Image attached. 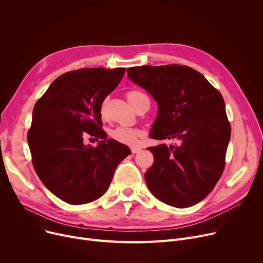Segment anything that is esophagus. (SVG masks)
Wrapping results in <instances>:
<instances>
[{
	"instance_id": "obj_1",
	"label": "esophagus",
	"mask_w": 263,
	"mask_h": 263,
	"mask_svg": "<svg viewBox=\"0 0 263 263\" xmlns=\"http://www.w3.org/2000/svg\"><path fill=\"white\" fill-rule=\"evenodd\" d=\"M142 149L141 148H139V147H133L132 149H131V151H132V154H137V153H140Z\"/></svg>"
}]
</instances>
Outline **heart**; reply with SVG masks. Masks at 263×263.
Masks as SVG:
<instances>
[{
    "instance_id": "1",
    "label": "heart",
    "mask_w": 263,
    "mask_h": 263,
    "mask_svg": "<svg viewBox=\"0 0 263 263\" xmlns=\"http://www.w3.org/2000/svg\"><path fill=\"white\" fill-rule=\"evenodd\" d=\"M127 99L129 103L134 107L135 104L141 101L142 99H148V97L140 91V90H129L126 95ZM100 116L104 118L105 112H106V101H102L100 104ZM108 135L110 136V139L116 141L117 143L123 144V145H128V146H135L139 139L144 135L143 130L139 128H129V127H116L110 129L108 131Z\"/></svg>"
}]
</instances>
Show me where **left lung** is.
<instances>
[{
  "label": "left lung",
  "mask_w": 263,
  "mask_h": 263,
  "mask_svg": "<svg viewBox=\"0 0 263 263\" xmlns=\"http://www.w3.org/2000/svg\"><path fill=\"white\" fill-rule=\"evenodd\" d=\"M127 72L158 102L151 139L175 141L148 148L155 157L145 174L150 192L177 208L196 204L225 168L231 127L222 95L189 66H137Z\"/></svg>",
  "instance_id": "1"
}]
</instances>
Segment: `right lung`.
<instances>
[{
  "label": "right lung",
  "instance_id": "obj_1",
  "mask_svg": "<svg viewBox=\"0 0 263 263\" xmlns=\"http://www.w3.org/2000/svg\"><path fill=\"white\" fill-rule=\"evenodd\" d=\"M126 68H82L54 80L33 109L27 132L35 172L60 199L84 204L101 197L117 165L131 154L126 145L105 140L100 104L121 81ZM101 140L84 145V137Z\"/></svg>",
  "mask_w": 263,
  "mask_h": 263
}]
</instances>
